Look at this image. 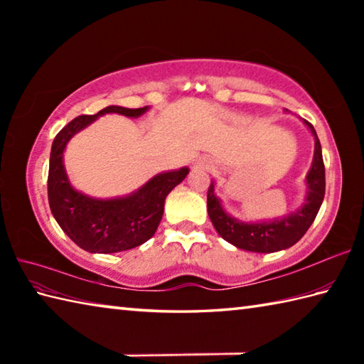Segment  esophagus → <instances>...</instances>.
I'll return each mask as SVG.
<instances>
[{
    "label": "esophagus",
    "mask_w": 364,
    "mask_h": 364,
    "mask_svg": "<svg viewBox=\"0 0 364 364\" xmlns=\"http://www.w3.org/2000/svg\"><path fill=\"white\" fill-rule=\"evenodd\" d=\"M197 164H202V166H203V162H200V161H197Z\"/></svg>",
    "instance_id": "1"
}]
</instances>
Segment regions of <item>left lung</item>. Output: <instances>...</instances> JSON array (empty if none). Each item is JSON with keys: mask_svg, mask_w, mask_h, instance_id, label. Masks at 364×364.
Masks as SVG:
<instances>
[{"mask_svg": "<svg viewBox=\"0 0 364 364\" xmlns=\"http://www.w3.org/2000/svg\"><path fill=\"white\" fill-rule=\"evenodd\" d=\"M314 139V153L311 167L305 176L306 194L304 203L288 214L267 220H241L227 213L222 200L215 196V183L208 189V215L219 236L236 249L255 253H274L286 250L300 241V237L311 227L319 213L326 194V168L322 161V149L316 129L304 120Z\"/></svg>", "mask_w": 364, "mask_h": 364, "instance_id": "obj_1", "label": "left lung"}]
</instances>
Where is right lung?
Segmentation results:
<instances>
[{
	"label": "right lung",
	"mask_w": 364,
	"mask_h": 364,
	"mask_svg": "<svg viewBox=\"0 0 364 364\" xmlns=\"http://www.w3.org/2000/svg\"><path fill=\"white\" fill-rule=\"evenodd\" d=\"M149 109L150 106L137 109L107 106L95 115L73 119L54 137L48 170L50 210L64 233L89 253L125 252L149 241L164 214L166 197L186 178L189 167L156 173L127 196L98 198L73 188L65 170L64 151L75 134L105 114L137 119Z\"/></svg>",
	"instance_id": "obj_1"
}]
</instances>
